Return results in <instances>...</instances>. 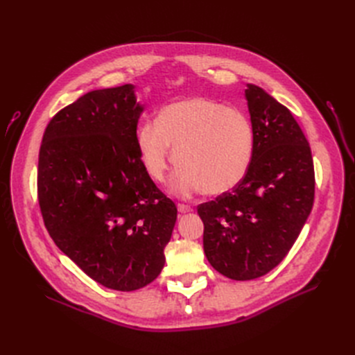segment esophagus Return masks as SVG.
<instances>
[{
	"label": "esophagus",
	"instance_id": "esophagus-1",
	"mask_svg": "<svg viewBox=\"0 0 355 355\" xmlns=\"http://www.w3.org/2000/svg\"><path fill=\"white\" fill-rule=\"evenodd\" d=\"M178 210L180 213H189V211H192V207L188 206V204H178Z\"/></svg>",
	"mask_w": 355,
	"mask_h": 355
}]
</instances>
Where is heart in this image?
<instances>
[{"instance_id":"b5f03b06","label":"heart","mask_w":355,"mask_h":355,"mask_svg":"<svg viewBox=\"0 0 355 355\" xmlns=\"http://www.w3.org/2000/svg\"><path fill=\"white\" fill-rule=\"evenodd\" d=\"M136 145L144 170L157 184L166 180L175 161L180 166L170 182L173 194L222 196L250 168L254 128L239 110L207 98H187L159 110L155 124L139 127Z\"/></svg>"}]
</instances>
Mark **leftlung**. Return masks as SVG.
<instances>
[{
	"label": "left lung",
	"mask_w": 355,
	"mask_h": 355,
	"mask_svg": "<svg viewBox=\"0 0 355 355\" xmlns=\"http://www.w3.org/2000/svg\"><path fill=\"white\" fill-rule=\"evenodd\" d=\"M244 94L254 128L250 168L232 191L197 209L207 261L237 282L262 277L284 259L315 189L311 148L292 112L254 84Z\"/></svg>",
	"instance_id": "1"
}]
</instances>
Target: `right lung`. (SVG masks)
I'll use <instances>...</instances> for the list:
<instances>
[{
	"label": "right lung",
	"mask_w": 355,
	"mask_h": 355,
	"mask_svg": "<svg viewBox=\"0 0 355 355\" xmlns=\"http://www.w3.org/2000/svg\"><path fill=\"white\" fill-rule=\"evenodd\" d=\"M135 85L93 90L51 118L38 201L53 241L96 283L120 292L159 275L178 209L142 167Z\"/></svg>",
	"instance_id": "obj_1"
}]
</instances>
